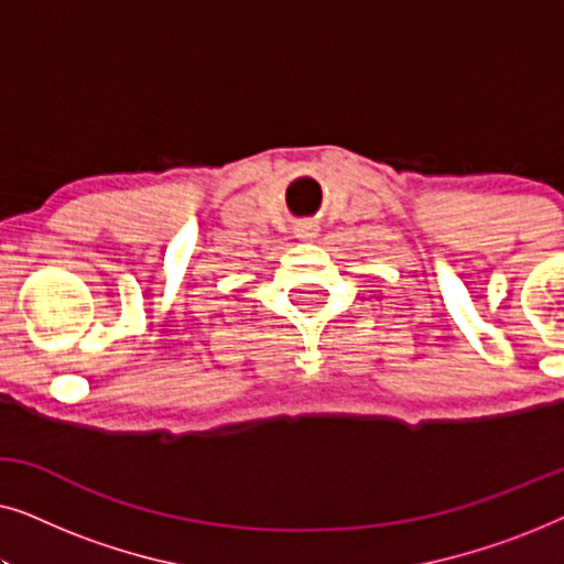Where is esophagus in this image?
<instances>
[{
  "mask_svg": "<svg viewBox=\"0 0 564 564\" xmlns=\"http://www.w3.org/2000/svg\"><path fill=\"white\" fill-rule=\"evenodd\" d=\"M315 236H318V226L315 223H297L295 226V238H300V241H313Z\"/></svg>",
  "mask_w": 564,
  "mask_h": 564,
  "instance_id": "esophagus-1",
  "label": "esophagus"
}]
</instances>
